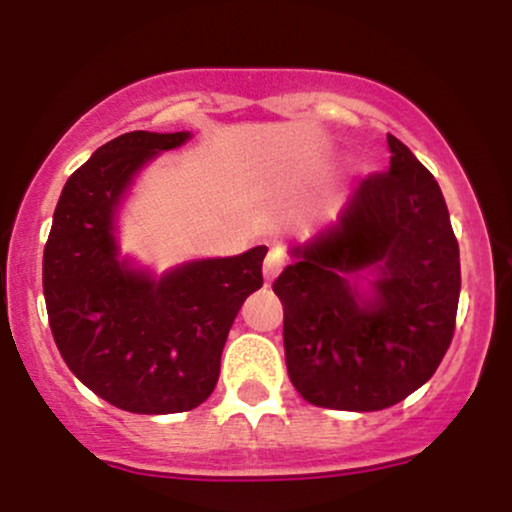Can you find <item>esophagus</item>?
Instances as JSON below:
<instances>
[{"instance_id": "esophagus-1", "label": "esophagus", "mask_w": 512, "mask_h": 512, "mask_svg": "<svg viewBox=\"0 0 512 512\" xmlns=\"http://www.w3.org/2000/svg\"><path fill=\"white\" fill-rule=\"evenodd\" d=\"M286 262H289V260H286L284 250H281V248H269L267 257H264V267H262L264 279H267V281L276 279V276L281 274V269L286 267Z\"/></svg>"}]
</instances>
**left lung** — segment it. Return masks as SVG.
<instances>
[{
  "instance_id": "8db88e82",
  "label": "left lung",
  "mask_w": 512,
  "mask_h": 512,
  "mask_svg": "<svg viewBox=\"0 0 512 512\" xmlns=\"http://www.w3.org/2000/svg\"><path fill=\"white\" fill-rule=\"evenodd\" d=\"M390 170L351 195L339 221L293 250L274 281L284 305L286 368L305 402L378 411L436 373L455 334L460 245L431 170L387 134ZM375 268L376 301L353 276Z\"/></svg>"
}]
</instances>
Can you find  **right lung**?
<instances>
[{
	"instance_id": "1",
	"label": "right lung",
	"mask_w": 512,
	"mask_h": 512,
	"mask_svg": "<svg viewBox=\"0 0 512 512\" xmlns=\"http://www.w3.org/2000/svg\"><path fill=\"white\" fill-rule=\"evenodd\" d=\"M187 132H127L103 144L64 185L43 255V291L69 370L117 409L190 411L214 392L240 305L262 286L267 248L185 264L163 276L117 262L115 207L129 180Z\"/></svg>"
}]
</instances>
